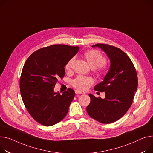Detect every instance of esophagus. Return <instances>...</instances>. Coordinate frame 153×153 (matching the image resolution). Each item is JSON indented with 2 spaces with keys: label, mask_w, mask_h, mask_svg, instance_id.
I'll list each match as a JSON object with an SVG mask.
<instances>
[{
  "label": "esophagus",
  "mask_w": 153,
  "mask_h": 153,
  "mask_svg": "<svg viewBox=\"0 0 153 153\" xmlns=\"http://www.w3.org/2000/svg\"><path fill=\"white\" fill-rule=\"evenodd\" d=\"M75 93H76V94H83L82 91H79V90H75Z\"/></svg>",
  "instance_id": "esophagus-1"
}]
</instances>
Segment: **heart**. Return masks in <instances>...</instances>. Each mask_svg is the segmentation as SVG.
Segmentation results:
<instances>
[{"mask_svg":"<svg viewBox=\"0 0 153 153\" xmlns=\"http://www.w3.org/2000/svg\"><path fill=\"white\" fill-rule=\"evenodd\" d=\"M90 68L95 71L98 76H103L106 73L108 65L106 62L105 56L97 50H87L84 54ZM75 58H70L65 65V69L68 72L72 70ZM94 83V79L90 77L78 76L71 82V84L76 88L80 90H84Z\"/></svg>","mask_w":153,"mask_h":153,"instance_id":"1","label":"heart"}]
</instances>
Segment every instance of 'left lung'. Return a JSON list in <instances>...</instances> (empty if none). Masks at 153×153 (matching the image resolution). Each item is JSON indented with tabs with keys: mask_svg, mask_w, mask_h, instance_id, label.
Segmentation results:
<instances>
[{
	"mask_svg": "<svg viewBox=\"0 0 153 153\" xmlns=\"http://www.w3.org/2000/svg\"><path fill=\"white\" fill-rule=\"evenodd\" d=\"M101 48L110 59L111 65L103 81L94 90L105 92V98L89 94L87 107L88 115L103 124H109L123 117L131 106L138 87L135 68L130 58L120 48L105 44L92 46Z\"/></svg>",
	"mask_w": 153,
	"mask_h": 153,
	"instance_id": "1",
	"label": "left lung"
}]
</instances>
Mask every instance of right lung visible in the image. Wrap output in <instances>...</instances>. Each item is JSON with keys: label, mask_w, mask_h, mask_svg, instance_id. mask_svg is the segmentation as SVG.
<instances>
[{"label": "right lung", "mask_w": 153, "mask_h": 153, "mask_svg": "<svg viewBox=\"0 0 153 153\" xmlns=\"http://www.w3.org/2000/svg\"><path fill=\"white\" fill-rule=\"evenodd\" d=\"M79 47L57 44L40 48L29 56L24 65L19 88L24 105L39 124L52 126L66 116L75 96L68 88L63 94L56 93L58 79L65 76V67Z\"/></svg>", "instance_id": "obj_1"}]
</instances>
